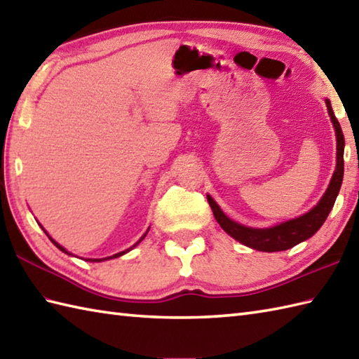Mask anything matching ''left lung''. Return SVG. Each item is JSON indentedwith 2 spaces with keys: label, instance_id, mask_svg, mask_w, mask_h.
<instances>
[{
  "label": "left lung",
  "instance_id": "obj_1",
  "mask_svg": "<svg viewBox=\"0 0 359 359\" xmlns=\"http://www.w3.org/2000/svg\"><path fill=\"white\" fill-rule=\"evenodd\" d=\"M325 104L334 128V134H337V168H334L330 184L327 187L325 193L323 194V197L319 199V202L315 205V207L310 211H307L306 215L285 220V222H280L269 228H253V226L242 225L228 217L225 212L220 210L216 201L212 199L210 194H207L208 203L212 210V215H215L217 220V224L222 226V230L226 234H230L233 239L241 242L242 245L250 247L257 251H265V253L284 251L297 245V243L310 239L311 236H313L325 222V219L329 216V212L332 211L334 205V201H337L338 197V193L342 185V177H344V144H346L344 134H342L338 118L334 117L329 98H325Z\"/></svg>",
  "mask_w": 359,
  "mask_h": 359
}]
</instances>
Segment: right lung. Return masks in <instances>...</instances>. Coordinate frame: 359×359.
Masks as SVG:
<instances>
[{
	"mask_svg": "<svg viewBox=\"0 0 359 359\" xmlns=\"http://www.w3.org/2000/svg\"><path fill=\"white\" fill-rule=\"evenodd\" d=\"M40 226H41V225H40ZM41 228H43V226H41ZM43 231H44L46 234H48V238L50 239V242H52V243H53V245H55V247H57V248H58L60 251H63V253H66V255H69V256H72V255L69 253V251H67V250H66L65 247H62V245H60V243H58V242H55V241H53V239L50 238V236H49V233L44 230V228H43ZM148 231H149V228H148V230H147V233H144V234L142 236V238H140L139 241H137V242L134 243V245H133V247H129V248H128V250H125V251H120V253H116V255H112V256H108V257H102V259H85V261H88V262H103V261H109V259H114V257H120V256H123V255H126V253H128V251H131L133 248H135L137 245H139V243H140V242H142V241L144 239V236H147V234H148Z\"/></svg>",
	"mask_w": 359,
	"mask_h": 359,
	"instance_id": "right-lung-1",
	"label": "right lung"
}]
</instances>
